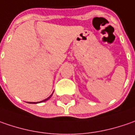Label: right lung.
Listing matches in <instances>:
<instances>
[{
  "label": "right lung",
  "instance_id": "1",
  "mask_svg": "<svg viewBox=\"0 0 135 135\" xmlns=\"http://www.w3.org/2000/svg\"><path fill=\"white\" fill-rule=\"evenodd\" d=\"M51 96H52V95H50V97H47V99H45V100H42V101H41V102H44V101H46V100H48V99H50V97H51Z\"/></svg>",
  "mask_w": 135,
  "mask_h": 135
}]
</instances>
